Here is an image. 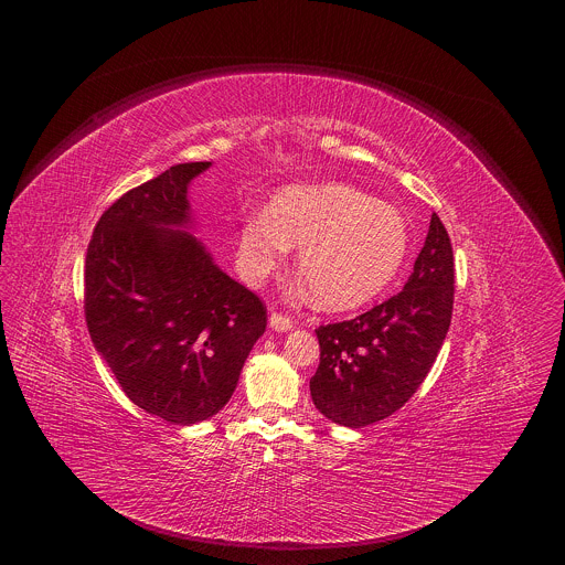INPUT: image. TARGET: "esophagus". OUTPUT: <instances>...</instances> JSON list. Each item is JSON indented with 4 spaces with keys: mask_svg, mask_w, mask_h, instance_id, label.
<instances>
[{
    "mask_svg": "<svg viewBox=\"0 0 565 565\" xmlns=\"http://www.w3.org/2000/svg\"><path fill=\"white\" fill-rule=\"evenodd\" d=\"M270 329L279 331V333H288V331H292V319L281 312H270Z\"/></svg>",
    "mask_w": 565,
    "mask_h": 565,
    "instance_id": "esophagus-1",
    "label": "esophagus"
}]
</instances>
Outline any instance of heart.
<instances>
[{
  "label": "heart",
  "mask_w": 565,
  "mask_h": 565,
  "mask_svg": "<svg viewBox=\"0 0 565 565\" xmlns=\"http://www.w3.org/2000/svg\"><path fill=\"white\" fill-rule=\"evenodd\" d=\"M299 246L297 268L324 310H349L375 299L399 273L409 227L393 205L344 183L290 185L268 210L238 227L236 266L262 284Z\"/></svg>",
  "instance_id": "1"
}]
</instances>
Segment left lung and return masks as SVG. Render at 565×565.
I'll list each match as a JSON object with an SVG mask.
<instances>
[{
    "instance_id": "8db88e82",
    "label": "left lung",
    "mask_w": 565,
    "mask_h": 565,
    "mask_svg": "<svg viewBox=\"0 0 565 565\" xmlns=\"http://www.w3.org/2000/svg\"><path fill=\"white\" fill-rule=\"evenodd\" d=\"M454 310V253L431 214L414 273L397 295L340 324L319 327L315 407L360 429L388 418L418 391L447 338Z\"/></svg>"
}]
</instances>
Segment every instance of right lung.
Masks as SVG:
<instances>
[{
    "mask_svg": "<svg viewBox=\"0 0 565 565\" xmlns=\"http://www.w3.org/2000/svg\"><path fill=\"white\" fill-rule=\"evenodd\" d=\"M181 163L129 190L96 223L85 264L92 342L136 407L196 425L232 397L266 331L264 301L227 277L192 225Z\"/></svg>",
    "mask_w": 565,
    "mask_h": 565,
    "instance_id": "add662e5",
    "label": "right lung"
}]
</instances>
